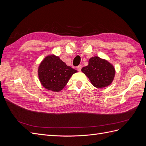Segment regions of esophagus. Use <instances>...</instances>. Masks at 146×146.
Listing matches in <instances>:
<instances>
[{"mask_svg": "<svg viewBox=\"0 0 146 146\" xmlns=\"http://www.w3.org/2000/svg\"><path fill=\"white\" fill-rule=\"evenodd\" d=\"M77 69L78 70V71H81V69H82V66H81V65H79L78 66H77Z\"/></svg>", "mask_w": 146, "mask_h": 146, "instance_id": "34e87169", "label": "esophagus"}]
</instances>
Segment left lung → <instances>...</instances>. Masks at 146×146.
<instances>
[{"label": "left lung", "instance_id": "obj_1", "mask_svg": "<svg viewBox=\"0 0 146 146\" xmlns=\"http://www.w3.org/2000/svg\"><path fill=\"white\" fill-rule=\"evenodd\" d=\"M88 63V66L82 69V71L90 79L92 85L97 88H103L112 83L115 76V69L107 60L94 56Z\"/></svg>", "mask_w": 146, "mask_h": 146}]
</instances>
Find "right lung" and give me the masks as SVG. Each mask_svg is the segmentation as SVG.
<instances>
[{"label": "right lung", "mask_w": 146, "mask_h": 146, "mask_svg": "<svg viewBox=\"0 0 146 146\" xmlns=\"http://www.w3.org/2000/svg\"><path fill=\"white\" fill-rule=\"evenodd\" d=\"M77 72L66 65L59 56L50 55L42 61L38 73L39 81L46 89L58 92L63 89L70 77Z\"/></svg>", "instance_id": "1"}]
</instances>
